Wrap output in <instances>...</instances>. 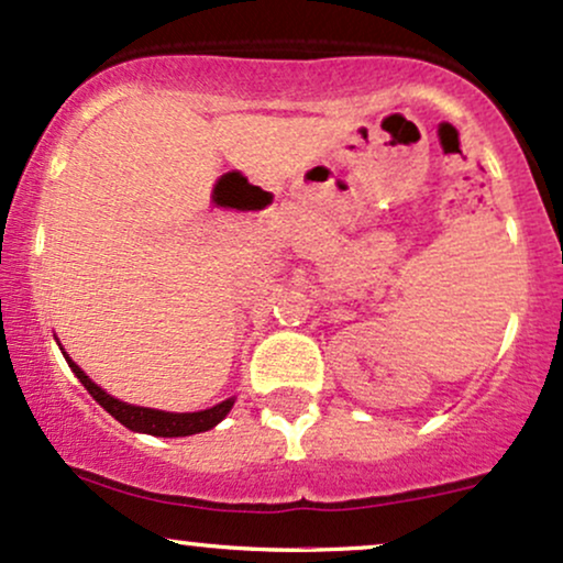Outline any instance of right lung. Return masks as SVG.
<instances>
[{"label": "right lung", "mask_w": 563, "mask_h": 563, "mask_svg": "<svg viewBox=\"0 0 563 563\" xmlns=\"http://www.w3.org/2000/svg\"><path fill=\"white\" fill-rule=\"evenodd\" d=\"M68 365H70V371L76 373V378L84 384V389L92 394L97 402L106 407L115 421L124 423L126 429H132V431H142V434H153V437L200 434V431L214 429V426L222 421L224 416H228L232 402H235V399H224V402L211 407V410H200V412H164V410H151V407H134V405L119 402V399H113L111 394H106L100 386L92 384L87 373H84L81 367L74 363V360H68Z\"/></svg>", "instance_id": "add662e5"}]
</instances>
